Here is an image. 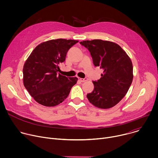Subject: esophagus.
<instances>
[{
    "mask_svg": "<svg viewBox=\"0 0 158 158\" xmlns=\"http://www.w3.org/2000/svg\"><path fill=\"white\" fill-rule=\"evenodd\" d=\"M79 80L81 82H84L87 81L88 80V79H87V78H84V79H82V78H79Z\"/></svg>",
    "mask_w": 158,
    "mask_h": 158,
    "instance_id": "esophagus-1",
    "label": "esophagus"
}]
</instances>
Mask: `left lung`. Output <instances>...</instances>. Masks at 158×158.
<instances>
[{"instance_id": "8db88e82", "label": "left lung", "mask_w": 158, "mask_h": 158, "mask_svg": "<svg viewBox=\"0 0 158 158\" xmlns=\"http://www.w3.org/2000/svg\"><path fill=\"white\" fill-rule=\"evenodd\" d=\"M91 53L94 65L103 69L101 77L93 81V91L87 94L89 101L97 107L109 109L125 96L133 79L131 59L118 44L94 39L81 42Z\"/></svg>"}]
</instances>
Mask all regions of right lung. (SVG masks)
<instances>
[{
	"label": "right lung",
	"instance_id": "add662e5",
	"mask_svg": "<svg viewBox=\"0 0 158 158\" xmlns=\"http://www.w3.org/2000/svg\"><path fill=\"white\" fill-rule=\"evenodd\" d=\"M78 40L58 39L42 42L33 50L23 67V82L31 96L39 104L57 106L69 96L77 77L58 74L67 51Z\"/></svg>",
	"mask_w": 158,
	"mask_h": 158
}]
</instances>
